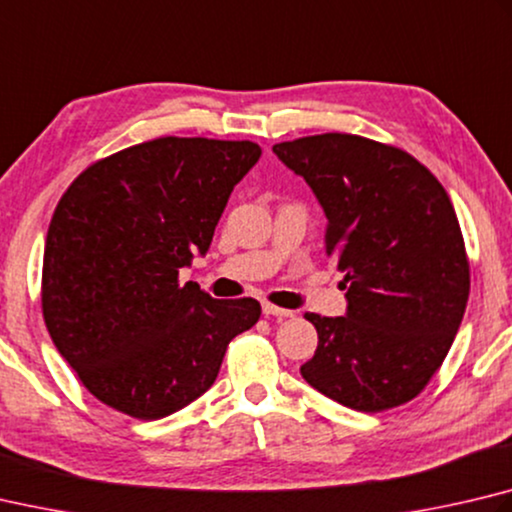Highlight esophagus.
I'll return each mask as SVG.
<instances>
[{
  "label": "esophagus",
  "instance_id": "esophagus-1",
  "mask_svg": "<svg viewBox=\"0 0 512 512\" xmlns=\"http://www.w3.org/2000/svg\"><path fill=\"white\" fill-rule=\"evenodd\" d=\"M262 311H264V315H277V318H293V313H295L291 309H282V306H275L271 302H264Z\"/></svg>",
  "mask_w": 512,
  "mask_h": 512
}]
</instances>
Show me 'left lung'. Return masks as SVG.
<instances>
[{
    "mask_svg": "<svg viewBox=\"0 0 512 512\" xmlns=\"http://www.w3.org/2000/svg\"><path fill=\"white\" fill-rule=\"evenodd\" d=\"M273 152L322 203L324 250L347 284V315L304 313L318 331L304 380L358 412L410 403L441 369L470 293L448 192L412 154L365 136L315 134Z\"/></svg>",
    "mask_w": 512,
    "mask_h": 512,
    "instance_id": "8db88e82",
    "label": "left lung"
}]
</instances>
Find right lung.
Listing matches in <instances>:
<instances>
[{"label": "right lung", "mask_w": 512, "mask_h": 512, "mask_svg": "<svg viewBox=\"0 0 512 512\" xmlns=\"http://www.w3.org/2000/svg\"><path fill=\"white\" fill-rule=\"evenodd\" d=\"M253 141L161 136L91 163L46 232L42 315L53 345L100 403L156 421L208 392L253 297L215 300L179 271L203 255Z\"/></svg>", "instance_id": "1"}]
</instances>
